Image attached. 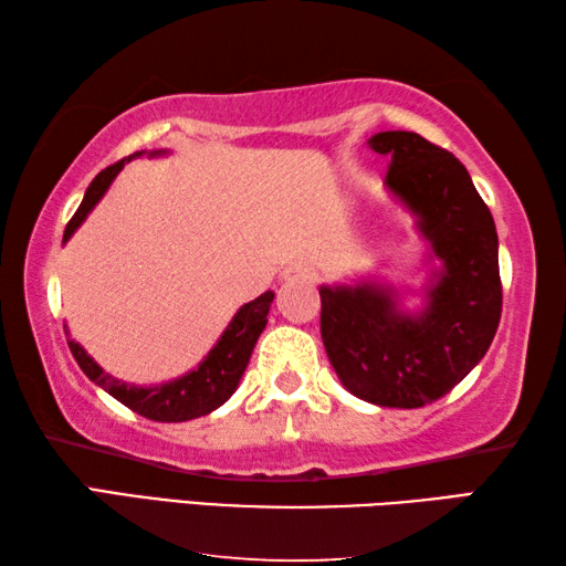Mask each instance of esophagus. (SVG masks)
<instances>
[{"mask_svg":"<svg viewBox=\"0 0 566 566\" xmlns=\"http://www.w3.org/2000/svg\"><path fill=\"white\" fill-rule=\"evenodd\" d=\"M306 282H314L312 266L294 264V266H290V270H284V274H282V284H306Z\"/></svg>","mask_w":566,"mask_h":566,"instance_id":"obj_1","label":"esophagus"}]
</instances>
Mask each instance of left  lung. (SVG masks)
Here are the masks:
<instances>
[{
	"label": "left lung",
	"instance_id": "8db88e82",
	"mask_svg": "<svg viewBox=\"0 0 566 566\" xmlns=\"http://www.w3.org/2000/svg\"><path fill=\"white\" fill-rule=\"evenodd\" d=\"M367 145L389 157L385 189L427 242V280L419 290L377 274L322 284V342L354 397L417 409L452 391L490 349L502 317L500 239L447 149L417 132H379Z\"/></svg>",
	"mask_w": 566,
	"mask_h": 566
}]
</instances>
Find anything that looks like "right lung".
Here are the masks:
<instances>
[{"instance_id": "add662e5", "label": "right lung", "mask_w": 566, "mask_h": 566, "mask_svg": "<svg viewBox=\"0 0 566 566\" xmlns=\"http://www.w3.org/2000/svg\"><path fill=\"white\" fill-rule=\"evenodd\" d=\"M169 149H151V151H134V155L124 157L117 165L102 169L97 177L92 179V185L84 191V199L80 209H76L70 224L64 229V242H70V237L82 227L84 219L90 217L94 207L99 205V199L107 195L109 185L114 177L119 175L124 165H129L132 159L139 157H167ZM274 300V292H264L256 300L242 304L227 324L222 337L217 339L212 349L207 352V357L197 364L195 369H189L187 375H181L165 385H151V387H139L129 385V381H122L112 377L109 371H104L97 361H94L87 349L82 347L80 342H70V349L74 354L76 364H80L84 375H87L94 385L102 387L107 395H112L124 407H129L137 415L155 419V421H189L197 417H205L217 407H222L224 401L234 395L239 387V379H242L249 357H252L254 344L260 339V334L266 327V314H270V306ZM66 337H70V329H66Z\"/></svg>"}]
</instances>
